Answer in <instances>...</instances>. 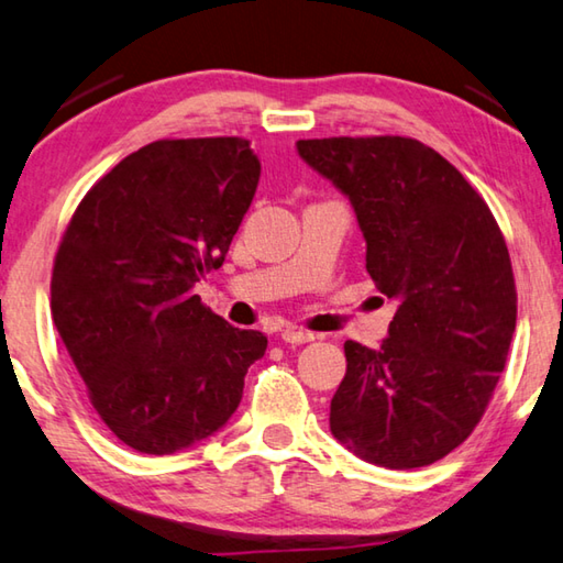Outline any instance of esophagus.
Segmentation results:
<instances>
[{
	"mask_svg": "<svg viewBox=\"0 0 563 563\" xmlns=\"http://www.w3.org/2000/svg\"><path fill=\"white\" fill-rule=\"evenodd\" d=\"M280 336H283V342H288V344H305V342L314 340V334L302 330V327H285V330H280Z\"/></svg>",
	"mask_w": 563,
	"mask_h": 563,
	"instance_id": "1",
	"label": "esophagus"
}]
</instances>
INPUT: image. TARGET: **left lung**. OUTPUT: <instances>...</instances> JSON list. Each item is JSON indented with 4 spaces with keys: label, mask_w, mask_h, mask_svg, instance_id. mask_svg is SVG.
Wrapping results in <instances>:
<instances>
[{
    "label": "left lung",
    "mask_w": 563,
    "mask_h": 563,
    "mask_svg": "<svg viewBox=\"0 0 563 563\" xmlns=\"http://www.w3.org/2000/svg\"><path fill=\"white\" fill-rule=\"evenodd\" d=\"M300 157L346 194L366 273L398 302L379 350L346 340L330 431L366 463L408 470L475 431L517 322L512 261L485 199L423 142L300 140Z\"/></svg>",
    "instance_id": "left-lung-1"
}]
</instances>
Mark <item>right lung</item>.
Instances as JSON below:
<instances>
[{
  "instance_id": "1",
  "label": "right lung",
  "mask_w": 563,
  "mask_h": 563,
  "mask_svg": "<svg viewBox=\"0 0 563 563\" xmlns=\"http://www.w3.org/2000/svg\"><path fill=\"white\" fill-rule=\"evenodd\" d=\"M261 162L243 137L157 140L80 199L51 273V317L110 433L147 455L203 441L241 404L268 336L194 295L221 268Z\"/></svg>"
}]
</instances>
